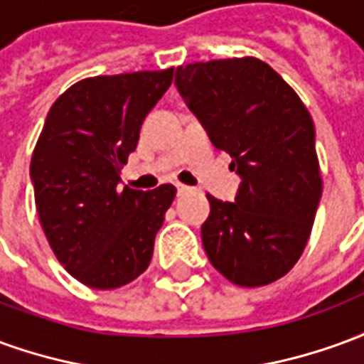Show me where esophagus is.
<instances>
[{
  "mask_svg": "<svg viewBox=\"0 0 364 364\" xmlns=\"http://www.w3.org/2000/svg\"><path fill=\"white\" fill-rule=\"evenodd\" d=\"M191 187L187 185H181V183H177V195H185V193H189Z\"/></svg>",
  "mask_w": 364,
  "mask_h": 364,
  "instance_id": "1",
  "label": "esophagus"
}]
</instances>
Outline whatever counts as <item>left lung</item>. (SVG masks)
Segmentation results:
<instances>
[{
  "mask_svg": "<svg viewBox=\"0 0 364 364\" xmlns=\"http://www.w3.org/2000/svg\"><path fill=\"white\" fill-rule=\"evenodd\" d=\"M175 85L232 158L234 203L206 195L200 228L208 261L237 287H263L289 273L304 252L321 197L316 130L296 91L252 56L179 66Z\"/></svg>",
  "mask_w": 364,
  "mask_h": 364,
  "instance_id": "obj_1",
  "label": "left lung"
}]
</instances>
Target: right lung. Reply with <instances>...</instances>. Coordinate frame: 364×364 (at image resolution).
Returning a JSON list of instances; mask_svg holds the SVG:
<instances>
[{"label": "right lung", "instance_id": "add662e5", "mask_svg": "<svg viewBox=\"0 0 364 364\" xmlns=\"http://www.w3.org/2000/svg\"><path fill=\"white\" fill-rule=\"evenodd\" d=\"M171 82L173 68L87 77L46 114L31 159L36 213L56 259L91 289L124 287L150 265L177 191L120 189V169Z\"/></svg>", "mask_w": 364, "mask_h": 364}]
</instances>
